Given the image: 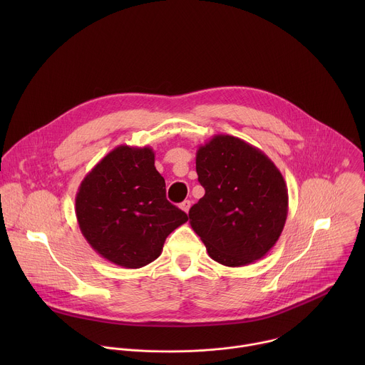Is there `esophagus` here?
<instances>
[{
	"instance_id": "34e87169",
	"label": "esophagus",
	"mask_w": 365,
	"mask_h": 365,
	"mask_svg": "<svg viewBox=\"0 0 365 365\" xmlns=\"http://www.w3.org/2000/svg\"><path fill=\"white\" fill-rule=\"evenodd\" d=\"M190 205H192V202H190V200H183V202L180 203V207H182V210L187 214V212H189V210H190Z\"/></svg>"
}]
</instances>
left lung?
Wrapping results in <instances>:
<instances>
[{"mask_svg": "<svg viewBox=\"0 0 365 365\" xmlns=\"http://www.w3.org/2000/svg\"><path fill=\"white\" fill-rule=\"evenodd\" d=\"M203 197L189 222L207 254L227 267L263 258L277 242L287 218L286 182L267 155L228 134L214 135L196 151Z\"/></svg>", "mask_w": 365, "mask_h": 365, "instance_id": "obj_1", "label": "left lung"}]
</instances>
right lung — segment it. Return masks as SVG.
Returning <instances> with one entry per match:
<instances>
[{"label":"right lung","instance_id":"1","mask_svg":"<svg viewBox=\"0 0 365 365\" xmlns=\"http://www.w3.org/2000/svg\"><path fill=\"white\" fill-rule=\"evenodd\" d=\"M76 218L89 245L108 262L140 269L162 254L187 215L166 199L151 147L118 145L82 180Z\"/></svg>","mask_w":365,"mask_h":365}]
</instances>
